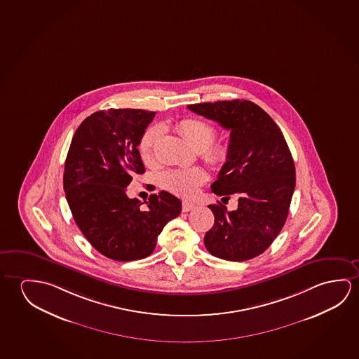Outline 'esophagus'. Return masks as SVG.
I'll list each match as a JSON object with an SVG mask.
<instances>
[{"label": "esophagus", "instance_id": "obj_1", "mask_svg": "<svg viewBox=\"0 0 359 359\" xmlns=\"http://www.w3.org/2000/svg\"><path fill=\"white\" fill-rule=\"evenodd\" d=\"M195 203H193V201H182V211L184 212H188V211H190V210L195 209Z\"/></svg>", "mask_w": 359, "mask_h": 359}]
</instances>
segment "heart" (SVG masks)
I'll list each match as a JSON object with an SVG mask.
<instances>
[{
  "mask_svg": "<svg viewBox=\"0 0 359 359\" xmlns=\"http://www.w3.org/2000/svg\"><path fill=\"white\" fill-rule=\"evenodd\" d=\"M177 130L194 148L200 150L205 161L212 168H220L229 159V145L224 142H214L216 137L215 128L208 121L188 118L177 123ZM163 135V128L160 126L150 127L144 133L139 144V150L144 161L150 163L154 160V148ZM206 180V174L199 168L194 169H177L166 171L161 177L163 187L171 193L180 196H193Z\"/></svg>",
  "mask_w": 359,
  "mask_h": 359,
  "instance_id": "obj_1",
  "label": "heart"
}]
</instances>
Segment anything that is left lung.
Masks as SVG:
<instances>
[{
  "mask_svg": "<svg viewBox=\"0 0 359 359\" xmlns=\"http://www.w3.org/2000/svg\"><path fill=\"white\" fill-rule=\"evenodd\" d=\"M189 109L230 130L229 159L212 193L238 198V209L209 205L214 226L205 233L210 254L227 261H246L265 252L286 222L296 185L292 155L276 123L250 100H219L188 105Z\"/></svg>",
  "mask_w": 359,
  "mask_h": 359,
  "instance_id": "left-lung-1",
  "label": "left lung"
}]
</instances>
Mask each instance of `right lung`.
Segmentation results:
<instances>
[{
    "label": "right lung",
    "instance_id": "add662e5",
    "mask_svg": "<svg viewBox=\"0 0 359 359\" xmlns=\"http://www.w3.org/2000/svg\"><path fill=\"white\" fill-rule=\"evenodd\" d=\"M154 111L108 109L86 118L67 154L63 188L84 238L116 261L148 257L182 201L168 191L150 195L147 209L128 198L127 187L145 171L138 145Z\"/></svg>",
    "mask_w": 359,
    "mask_h": 359
}]
</instances>
